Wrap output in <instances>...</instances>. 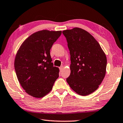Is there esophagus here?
Here are the masks:
<instances>
[{
    "mask_svg": "<svg viewBox=\"0 0 123 123\" xmlns=\"http://www.w3.org/2000/svg\"><path fill=\"white\" fill-rule=\"evenodd\" d=\"M63 68H64V66H60V67L59 68V69H60V71H62L63 70Z\"/></svg>",
    "mask_w": 123,
    "mask_h": 123,
    "instance_id": "obj_1",
    "label": "esophagus"
}]
</instances>
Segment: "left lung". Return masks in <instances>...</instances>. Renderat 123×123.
<instances>
[{
  "label": "left lung",
  "mask_w": 123,
  "mask_h": 123,
  "mask_svg": "<svg viewBox=\"0 0 123 123\" xmlns=\"http://www.w3.org/2000/svg\"><path fill=\"white\" fill-rule=\"evenodd\" d=\"M70 50L71 74L66 79L70 87L81 96H87L99 87L104 79L106 55L95 38L78 27L63 31Z\"/></svg>",
  "instance_id": "1"
}]
</instances>
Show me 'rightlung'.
I'll use <instances>...</instances> for the list:
<instances>
[{
	"mask_svg": "<svg viewBox=\"0 0 123 123\" xmlns=\"http://www.w3.org/2000/svg\"><path fill=\"white\" fill-rule=\"evenodd\" d=\"M61 34V31L36 32L17 51L14 60L17 78L25 92L33 97L48 94L59 77V68L52 63L50 49Z\"/></svg>",
	"mask_w": 123,
	"mask_h": 123,
	"instance_id": "right-lung-1",
	"label": "right lung"
}]
</instances>
